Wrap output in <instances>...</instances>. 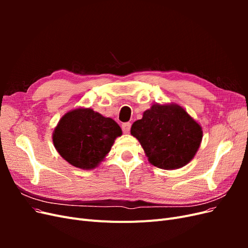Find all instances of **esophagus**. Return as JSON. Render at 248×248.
<instances>
[{"label": "esophagus", "mask_w": 248, "mask_h": 248, "mask_svg": "<svg viewBox=\"0 0 248 248\" xmlns=\"http://www.w3.org/2000/svg\"><path fill=\"white\" fill-rule=\"evenodd\" d=\"M130 128H131V123L126 122V123L122 124V130L124 133H129Z\"/></svg>", "instance_id": "obj_1"}]
</instances>
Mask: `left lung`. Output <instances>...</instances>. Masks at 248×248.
<instances>
[{
  "label": "left lung",
  "instance_id": "1",
  "mask_svg": "<svg viewBox=\"0 0 248 248\" xmlns=\"http://www.w3.org/2000/svg\"><path fill=\"white\" fill-rule=\"evenodd\" d=\"M154 167L183 168L197 154L202 139V126L177 103H154L130 130Z\"/></svg>",
  "mask_w": 248,
  "mask_h": 248
}]
</instances>
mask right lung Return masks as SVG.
Masks as SVG:
<instances>
[{
	"label": "right lung",
	"mask_w": 248,
	"mask_h": 248,
	"mask_svg": "<svg viewBox=\"0 0 248 248\" xmlns=\"http://www.w3.org/2000/svg\"><path fill=\"white\" fill-rule=\"evenodd\" d=\"M122 129L111 118L92 108H78L60 119L52 132L58 153L71 166L93 170L106 158Z\"/></svg>",
	"instance_id": "right-lung-1"
}]
</instances>
